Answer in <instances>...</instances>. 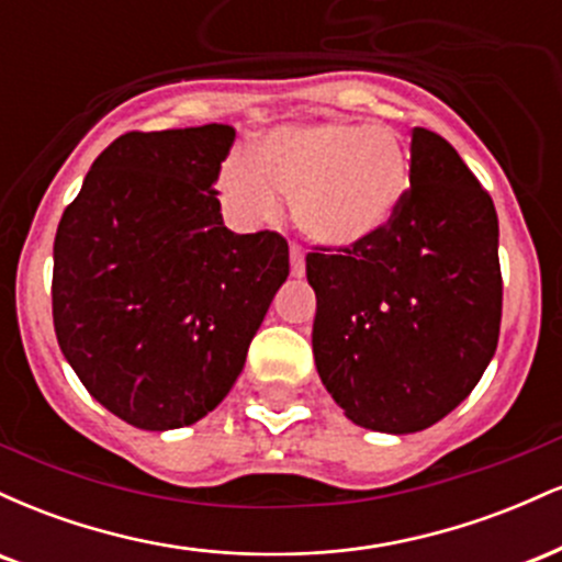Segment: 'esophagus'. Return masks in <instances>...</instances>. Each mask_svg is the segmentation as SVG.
I'll list each match as a JSON object with an SVG mask.
<instances>
[{
    "mask_svg": "<svg viewBox=\"0 0 562 562\" xmlns=\"http://www.w3.org/2000/svg\"><path fill=\"white\" fill-rule=\"evenodd\" d=\"M290 272L295 277H301L306 272V259H303V250L299 245H290Z\"/></svg>",
    "mask_w": 562,
    "mask_h": 562,
    "instance_id": "34e87169",
    "label": "esophagus"
}]
</instances>
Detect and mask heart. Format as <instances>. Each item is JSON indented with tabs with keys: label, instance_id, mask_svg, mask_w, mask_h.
I'll use <instances>...</instances> for the list:
<instances>
[{
	"label": "heart",
	"instance_id": "obj_1",
	"mask_svg": "<svg viewBox=\"0 0 562 562\" xmlns=\"http://www.w3.org/2000/svg\"><path fill=\"white\" fill-rule=\"evenodd\" d=\"M409 187V150L396 128L351 121L277 128L254 160L222 173L227 203L248 222H269L280 195H295V222L327 248H353L378 235Z\"/></svg>",
	"mask_w": 562,
	"mask_h": 562
}]
</instances>
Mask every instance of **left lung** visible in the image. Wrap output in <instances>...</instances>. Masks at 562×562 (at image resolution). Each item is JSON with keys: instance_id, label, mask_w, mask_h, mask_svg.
<instances>
[{"instance_id": "obj_1", "label": "left lung", "mask_w": 562, "mask_h": 562, "mask_svg": "<svg viewBox=\"0 0 562 562\" xmlns=\"http://www.w3.org/2000/svg\"><path fill=\"white\" fill-rule=\"evenodd\" d=\"M409 150L391 222L353 248L306 254L322 383L348 420L398 436L468 398L502 322L492 195L441 134L412 128Z\"/></svg>"}]
</instances>
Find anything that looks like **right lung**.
Wrapping results in <instances>:
<instances>
[{
  "label": "right lung",
  "instance_id": "add662e5",
  "mask_svg": "<svg viewBox=\"0 0 562 562\" xmlns=\"http://www.w3.org/2000/svg\"><path fill=\"white\" fill-rule=\"evenodd\" d=\"M235 128L128 132L57 224L53 319L92 396L142 430L216 409L282 282L280 232L224 227L216 179Z\"/></svg>",
  "mask_w": 562,
  "mask_h": 562
}]
</instances>
